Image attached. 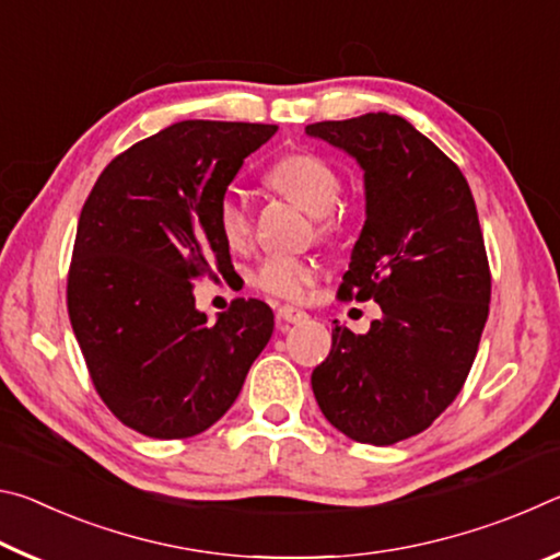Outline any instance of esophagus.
Returning <instances> with one entry per match:
<instances>
[{
    "label": "esophagus",
    "instance_id": "1",
    "mask_svg": "<svg viewBox=\"0 0 560 560\" xmlns=\"http://www.w3.org/2000/svg\"><path fill=\"white\" fill-rule=\"evenodd\" d=\"M306 318H308L306 311L293 308V306H281L277 311V320H279L281 328H287L289 324H301V320H306Z\"/></svg>",
    "mask_w": 560,
    "mask_h": 560
}]
</instances>
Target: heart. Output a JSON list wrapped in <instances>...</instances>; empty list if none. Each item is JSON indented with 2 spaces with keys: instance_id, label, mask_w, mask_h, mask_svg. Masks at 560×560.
<instances>
[{
  "instance_id": "heart-1",
  "label": "heart",
  "mask_w": 560,
  "mask_h": 560,
  "mask_svg": "<svg viewBox=\"0 0 560 560\" xmlns=\"http://www.w3.org/2000/svg\"><path fill=\"white\" fill-rule=\"evenodd\" d=\"M267 179L277 192L289 197L291 202H296L311 217H326L334 212L340 192H343L340 175L324 158L314 153H293L281 158L279 163L271 165ZM214 217L217 230H220L226 246L240 249V246L246 244L252 234V217L244 205V197L236 189H226L220 197ZM316 277L318 267L314 261L273 254V257H267L254 269L252 283L273 299L296 301L306 293Z\"/></svg>"
}]
</instances>
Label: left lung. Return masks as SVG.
I'll use <instances>...</instances> for the list:
<instances>
[{
    "mask_svg": "<svg viewBox=\"0 0 560 560\" xmlns=\"http://www.w3.org/2000/svg\"><path fill=\"white\" fill-rule=\"evenodd\" d=\"M363 170L365 224L340 296L381 306L368 334L334 328L311 375L346 438L385 447L428 430L459 395L489 316L491 277L462 170L390 113L306 126Z\"/></svg>",
    "mask_w": 560,
    "mask_h": 560,
    "instance_id": "obj_1",
    "label": "left lung"
}]
</instances>
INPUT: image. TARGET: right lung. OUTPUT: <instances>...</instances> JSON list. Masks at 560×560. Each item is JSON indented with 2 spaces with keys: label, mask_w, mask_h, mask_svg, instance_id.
<instances>
[{
  "label": "right lung",
  "mask_w": 560,
  "mask_h": 560,
  "mask_svg": "<svg viewBox=\"0 0 560 560\" xmlns=\"http://www.w3.org/2000/svg\"><path fill=\"white\" fill-rule=\"evenodd\" d=\"M277 130L173 122L110 160L83 205L66 289L71 326L101 400L140 434L185 440L212 428L269 343L267 303L236 299L210 324L192 289L232 267L217 202Z\"/></svg>",
  "instance_id": "right-lung-1"
}]
</instances>
